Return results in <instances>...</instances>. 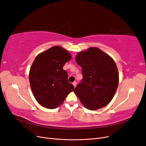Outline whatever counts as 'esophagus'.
<instances>
[{
    "label": "esophagus",
    "mask_w": 146,
    "mask_h": 146,
    "mask_svg": "<svg viewBox=\"0 0 146 146\" xmlns=\"http://www.w3.org/2000/svg\"><path fill=\"white\" fill-rule=\"evenodd\" d=\"M73 85L74 86V87H76V85H77V82H74L73 83Z\"/></svg>",
    "instance_id": "1"
}]
</instances>
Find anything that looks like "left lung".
Listing matches in <instances>:
<instances>
[{"label": "left lung", "mask_w": 146, "mask_h": 146, "mask_svg": "<svg viewBox=\"0 0 146 146\" xmlns=\"http://www.w3.org/2000/svg\"><path fill=\"white\" fill-rule=\"evenodd\" d=\"M77 64L83 78L74 91L85 107L96 110L107 105L115 94L119 74L114 60L97 47L79 52Z\"/></svg>", "instance_id": "left-lung-1"}]
</instances>
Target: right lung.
<instances>
[{
  "label": "right lung",
  "mask_w": 146,
  "mask_h": 146,
  "mask_svg": "<svg viewBox=\"0 0 146 146\" xmlns=\"http://www.w3.org/2000/svg\"><path fill=\"white\" fill-rule=\"evenodd\" d=\"M71 58L63 48L54 46L39 54L30 70V87L38 102L49 109L58 107L74 86L68 81L64 64Z\"/></svg>",
  "instance_id": "right-lung-1"
}]
</instances>
